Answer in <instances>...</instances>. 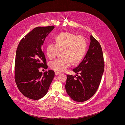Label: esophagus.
<instances>
[{
  "label": "esophagus",
  "instance_id": "esophagus-1",
  "mask_svg": "<svg viewBox=\"0 0 125 125\" xmlns=\"http://www.w3.org/2000/svg\"><path fill=\"white\" fill-rule=\"evenodd\" d=\"M60 73H59V72H55V75H59Z\"/></svg>",
  "mask_w": 125,
  "mask_h": 125
}]
</instances>
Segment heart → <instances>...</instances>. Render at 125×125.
I'll return each instance as SVG.
<instances>
[{
  "label": "heart",
  "instance_id": "obj_1",
  "mask_svg": "<svg viewBox=\"0 0 125 125\" xmlns=\"http://www.w3.org/2000/svg\"><path fill=\"white\" fill-rule=\"evenodd\" d=\"M55 43H49L46 47V53L50 59H54L61 52L62 57L50 63L51 69L56 72L64 71L72 63L77 64L84 57L87 47L86 41L81 35L63 32L55 37Z\"/></svg>",
  "mask_w": 125,
  "mask_h": 125
}]
</instances>
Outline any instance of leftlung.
<instances>
[{"label":"left lung","instance_id":"1","mask_svg":"<svg viewBox=\"0 0 125 125\" xmlns=\"http://www.w3.org/2000/svg\"><path fill=\"white\" fill-rule=\"evenodd\" d=\"M91 43L81 63L73 71L76 77L67 75L66 91L69 96L77 102L91 98L96 92L104 72V63L102 48L91 35ZM79 74V76L77 75Z\"/></svg>","mask_w":125,"mask_h":125}]
</instances>
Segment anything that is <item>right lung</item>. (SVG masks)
<instances>
[{
  "label": "right lung",
  "mask_w": 125,
  "mask_h": 125,
  "mask_svg": "<svg viewBox=\"0 0 125 125\" xmlns=\"http://www.w3.org/2000/svg\"><path fill=\"white\" fill-rule=\"evenodd\" d=\"M53 26L33 29L21 40L18 46L15 58V80L20 92L26 97L38 100L47 93L54 77L52 70L43 74L39 69L47 68L42 45Z\"/></svg>",
  "instance_id": "obj_1"
}]
</instances>
